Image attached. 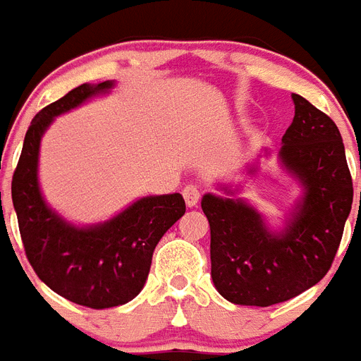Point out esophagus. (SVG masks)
I'll use <instances>...</instances> for the list:
<instances>
[{
  "mask_svg": "<svg viewBox=\"0 0 361 361\" xmlns=\"http://www.w3.org/2000/svg\"><path fill=\"white\" fill-rule=\"evenodd\" d=\"M183 195H184V201H186V204H188L190 209L192 207H195V204L199 203V197H201V192H199L197 186H186V188L183 190Z\"/></svg>",
  "mask_w": 361,
  "mask_h": 361,
  "instance_id": "1",
  "label": "esophagus"
}]
</instances>
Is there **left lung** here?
<instances>
[{
	"label": "left lung",
	"instance_id": "8db88e82",
	"mask_svg": "<svg viewBox=\"0 0 361 361\" xmlns=\"http://www.w3.org/2000/svg\"><path fill=\"white\" fill-rule=\"evenodd\" d=\"M293 102L295 119L281 137L278 162L302 192L281 227L270 226L257 207L236 195L240 184H218L226 195L201 199L210 224V276L233 304L268 307L319 283L350 214L353 178L339 128L304 97L293 93ZM257 169L255 160L246 175Z\"/></svg>",
	"mask_w": 361,
	"mask_h": 361
}]
</instances>
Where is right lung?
I'll return each instance as SVG.
<instances>
[{
	"label": "right lung",
	"instance_id": "1",
	"mask_svg": "<svg viewBox=\"0 0 361 361\" xmlns=\"http://www.w3.org/2000/svg\"><path fill=\"white\" fill-rule=\"evenodd\" d=\"M114 80L83 83L35 115L13 177V204L25 255L54 293L74 304L104 310L140 295L152 252L186 212L180 194L135 199L109 220L76 226L46 203L39 184L40 141L56 117L111 93Z\"/></svg>",
	"mask_w": 361,
	"mask_h": 361
}]
</instances>
